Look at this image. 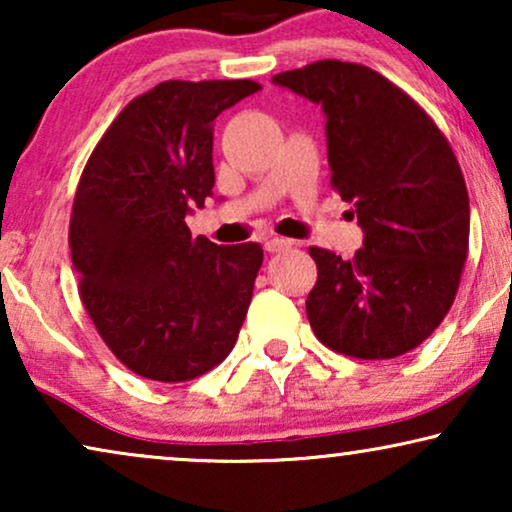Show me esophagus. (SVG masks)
Returning <instances> with one entry per match:
<instances>
[{
    "mask_svg": "<svg viewBox=\"0 0 512 512\" xmlns=\"http://www.w3.org/2000/svg\"><path fill=\"white\" fill-rule=\"evenodd\" d=\"M263 244H265V251H270V254H279V251L289 249L293 242L286 240V237H268Z\"/></svg>",
    "mask_w": 512,
    "mask_h": 512,
    "instance_id": "34e87169",
    "label": "esophagus"
}]
</instances>
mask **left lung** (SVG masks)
I'll return each mask as SVG.
<instances>
[{
  "instance_id": "obj_1",
  "label": "left lung",
  "mask_w": 512,
  "mask_h": 512,
  "mask_svg": "<svg viewBox=\"0 0 512 512\" xmlns=\"http://www.w3.org/2000/svg\"><path fill=\"white\" fill-rule=\"evenodd\" d=\"M272 81L321 104L331 186L354 202L363 228L352 261L310 247L314 335L354 359L410 352L450 312L468 256L471 209L450 142L405 90L366 65L319 60Z\"/></svg>"
}]
</instances>
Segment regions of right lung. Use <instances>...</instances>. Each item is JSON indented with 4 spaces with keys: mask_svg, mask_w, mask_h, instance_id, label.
Masks as SVG:
<instances>
[{
    "mask_svg": "<svg viewBox=\"0 0 512 512\" xmlns=\"http://www.w3.org/2000/svg\"><path fill=\"white\" fill-rule=\"evenodd\" d=\"M261 83L163 81L128 102L76 186L69 249L88 317L118 361L156 382L209 373L235 347L263 263L256 242L193 237L214 186V118Z\"/></svg>",
    "mask_w": 512,
    "mask_h": 512,
    "instance_id": "obj_1",
    "label": "right lung"
}]
</instances>
